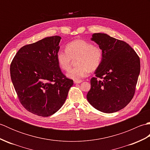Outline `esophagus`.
I'll return each instance as SVG.
<instances>
[{
  "instance_id": "34e87169",
  "label": "esophagus",
  "mask_w": 150,
  "mask_h": 150,
  "mask_svg": "<svg viewBox=\"0 0 150 150\" xmlns=\"http://www.w3.org/2000/svg\"><path fill=\"white\" fill-rule=\"evenodd\" d=\"M82 82V81L80 80V81H74V83L75 84H80Z\"/></svg>"
}]
</instances>
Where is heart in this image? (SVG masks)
Wrapping results in <instances>:
<instances>
[{"label":"heart","mask_w":150,"mask_h":150,"mask_svg":"<svg viewBox=\"0 0 150 150\" xmlns=\"http://www.w3.org/2000/svg\"><path fill=\"white\" fill-rule=\"evenodd\" d=\"M104 52L100 46L90 42L77 39L66 44V50H59L56 59L59 67L64 71L71 68L73 60H75V68L67 73V76L75 81L86 77L89 71L98 68L103 62Z\"/></svg>","instance_id":"1"}]
</instances>
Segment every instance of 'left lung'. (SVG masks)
<instances>
[{
	"label": "left lung",
	"mask_w": 150,
	"mask_h": 150,
	"mask_svg": "<svg viewBox=\"0 0 150 150\" xmlns=\"http://www.w3.org/2000/svg\"><path fill=\"white\" fill-rule=\"evenodd\" d=\"M91 40L103 49L104 57L91 79L87 99L102 112H116L134 96L141 69L139 57L128 44L107 34L94 33Z\"/></svg>",
	"instance_id": "8db88e82"
}]
</instances>
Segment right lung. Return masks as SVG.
Instances as JSON below:
<instances>
[{
  "mask_svg": "<svg viewBox=\"0 0 150 150\" xmlns=\"http://www.w3.org/2000/svg\"><path fill=\"white\" fill-rule=\"evenodd\" d=\"M60 39L56 35L25 45L11 63V79L18 100L37 115L49 117L57 112L73 84L57 61Z\"/></svg>",
  "mask_w": 150,
  "mask_h": 150,
  "instance_id": "add662e5",
  "label": "right lung"
}]
</instances>
